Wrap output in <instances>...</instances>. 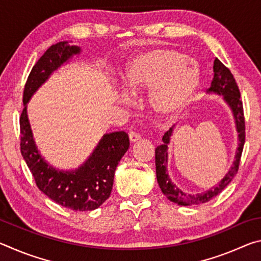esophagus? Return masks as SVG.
I'll return each instance as SVG.
<instances>
[{
  "instance_id": "1",
  "label": "esophagus",
  "mask_w": 261,
  "mask_h": 261,
  "mask_svg": "<svg viewBox=\"0 0 261 261\" xmlns=\"http://www.w3.org/2000/svg\"><path fill=\"white\" fill-rule=\"evenodd\" d=\"M140 138H141L140 135L137 134V132L132 131V132H130V134H129V139H130L131 143H136V141H138Z\"/></svg>"
}]
</instances>
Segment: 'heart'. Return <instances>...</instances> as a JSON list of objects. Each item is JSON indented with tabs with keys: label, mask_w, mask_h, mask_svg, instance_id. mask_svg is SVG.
Segmentation results:
<instances>
[{
	"label": "heart",
	"mask_w": 261,
	"mask_h": 261,
	"mask_svg": "<svg viewBox=\"0 0 261 261\" xmlns=\"http://www.w3.org/2000/svg\"><path fill=\"white\" fill-rule=\"evenodd\" d=\"M123 87L137 94L151 87L148 102L159 116L171 117L187 107L200 83L199 70L176 49H153L127 62Z\"/></svg>",
	"instance_id": "obj_1"
}]
</instances>
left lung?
Segmentation results:
<instances>
[{"instance_id":"left-lung-1","label":"left lung","mask_w":261,"mask_h":261,"mask_svg":"<svg viewBox=\"0 0 261 261\" xmlns=\"http://www.w3.org/2000/svg\"><path fill=\"white\" fill-rule=\"evenodd\" d=\"M214 77L211 83V87L207 90L208 93H216L219 95H223V99L228 103L229 107L232 110L233 118H235L236 129L238 132V147L235 155V161L229 169L226 176L220 180L218 185L206 192H201L198 194H189L183 192L176 185L171 182V179L167 173V163H168V144L170 141L171 134H173V127H170L162 137L163 144L155 148V166H156V178L159 187H160L163 194L170 201L182 206L190 205H199L204 204L213 199L219 193L227 188V185L231 182L232 178L238 171L240 161L245 143V120H244V110H243V102L241 100L240 88L226 65L219 59L214 60L213 65Z\"/></svg>"}]
</instances>
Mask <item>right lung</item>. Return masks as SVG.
Returning <instances> with one entry per match:
<instances>
[{
  "label": "right lung",
  "mask_w": 261,
  "mask_h": 261,
  "mask_svg": "<svg viewBox=\"0 0 261 261\" xmlns=\"http://www.w3.org/2000/svg\"><path fill=\"white\" fill-rule=\"evenodd\" d=\"M81 48L67 41L51 45L38 60L26 81L21 112L20 152L40 191L57 204L73 211H93L108 199L113 189L114 175L118 162L129 149V136L124 131L105 135L93 153L76 170H57L43 160L35 146L26 113V103L53 71L70 57L79 54Z\"/></svg>",
  "instance_id": "1"
}]
</instances>
